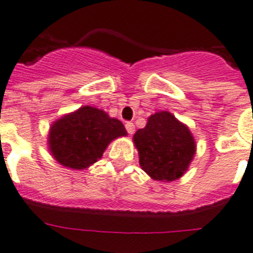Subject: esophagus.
<instances>
[{
	"mask_svg": "<svg viewBox=\"0 0 253 253\" xmlns=\"http://www.w3.org/2000/svg\"><path fill=\"white\" fill-rule=\"evenodd\" d=\"M125 126H126V129L129 135H132V133L135 132V125L132 124V122H126V125H125Z\"/></svg>",
	"mask_w": 253,
	"mask_h": 253,
	"instance_id": "esophagus-1",
	"label": "esophagus"
}]
</instances>
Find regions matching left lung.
Masks as SVG:
<instances>
[{
  "mask_svg": "<svg viewBox=\"0 0 253 253\" xmlns=\"http://www.w3.org/2000/svg\"><path fill=\"white\" fill-rule=\"evenodd\" d=\"M133 141L140 166L155 180L172 181L183 176L195 154L189 128L169 112L150 116L146 126L136 131Z\"/></svg>",
  "mask_w": 253,
  "mask_h": 253,
  "instance_id": "left-lung-1",
  "label": "left lung"
}]
</instances>
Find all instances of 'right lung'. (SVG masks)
<instances>
[{"label":"right lung","instance_id":"right-lung-1","mask_svg":"<svg viewBox=\"0 0 253 253\" xmlns=\"http://www.w3.org/2000/svg\"><path fill=\"white\" fill-rule=\"evenodd\" d=\"M125 135L127 132L121 121L85 106L51 126L49 147L58 163L81 170L101 159L111 141Z\"/></svg>","mask_w":253,"mask_h":253}]
</instances>
